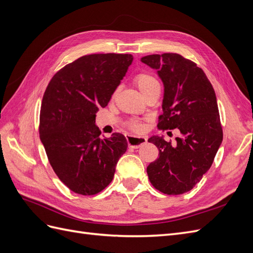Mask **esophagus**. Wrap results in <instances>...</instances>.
<instances>
[{
	"label": "esophagus",
	"instance_id": "esophagus-1",
	"mask_svg": "<svg viewBox=\"0 0 253 253\" xmlns=\"http://www.w3.org/2000/svg\"><path fill=\"white\" fill-rule=\"evenodd\" d=\"M127 144L129 148H133V149H138L140 148L142 144H144L147 142V138L145 137H136V136H126Z\"/></svg>",
	"mask_w": 253,
	"mask_h": 253
}]
</instances>
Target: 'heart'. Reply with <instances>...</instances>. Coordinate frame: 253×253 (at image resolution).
<instances>
[{
    "instance_id": "heart-1",
    "label": "heart",
    "mask_w": 253,
    "mask_h": 253,
    "mask_svg": "<svg viewBox=\"0 0 253 253\" xmlns=\"http://www.w3.org/2000/svg\"><path fill=\"white\" fill-rule=\"evenodd\" d=\"M134 83L136 84V86L139 88L140 91H143L147 88H149L150 86L154 85V84H158L157 80L153 77V76L149 75V74H138L134 78ZM129 127L134 131H141L142 129V125L138 121H133L129 125Z\"/></svg>"
}]
</instances>
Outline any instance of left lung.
<instances>
[{"instance_id": "left-lung-1", "label": "left lung", "mask_w": 253, "mask_h": 253, "mask_svg": "<svg viewBox=\"0 0 253 253\" xmlns=\"http://www.w3.org/2000/svg\"><path fill=\"white\" fill-rule=\"evenodd\" d=\"M141 62L156 70L164 83L157 127L180 132L176 143L158 136L149 139L159 151L147 168L149 179L165 194L186 193L210 169L223 141L215 91L202 68L178 53L145 56Z\"/></svg>"}]
</instances>
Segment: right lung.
<instances>
[{"mask_svg":"<svg viewBox=\"0 0 253 253\" xmlns=\"http://www.w3.org/2000/svg\"><path fill=\"white\" fill-rule=\"evenodd\" d=\"M133 56L94 53L57 72L45 89L40 111V138L59 179L81 195L101 192L113 180L126 137H100L96 113L105 108L124 79Z\"/></svg>","mask_w":253,"mask_h":253,"instance_id":"right-lung-1","label":"right lung"}]
</instances>
